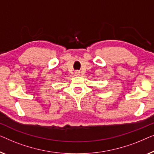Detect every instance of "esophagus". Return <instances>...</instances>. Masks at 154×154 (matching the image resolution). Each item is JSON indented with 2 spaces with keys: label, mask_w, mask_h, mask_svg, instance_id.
Masks as SVG:
<instances>
[{
  "label": "esophagus",
  "mask_w": 154,
  "mask_h": 154,
  "mask_svg": "<svg viewBox=\"0 0 154 154\" xmlns=\"http://www.w3.org/2000/svg\"><path fill=\"white\" fill-rule=\"evenodd\" d=\"M80 71H79V70H77V71H75V75H76V76H79V75H80Z\"/></svg>",
  "instance_id": "34e87169"
}]
</instances>
